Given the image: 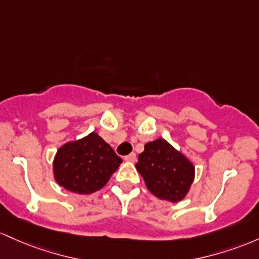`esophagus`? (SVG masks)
<instances>
[{
  "mask_svg": "<svg viewBox=\"0 0 259 259\" xmlns=\"http://www.w3.org/2000/svg\"><path fill=\"white\" fill-rule=\"evenodd\" d=\"M136 159H137V156H136L135 153H131V154H128V155L124 156V160L130 161V162H135Z\"/></svg>",
  "mask_w": 259,
  "mask_h": 259,
  "instance_id": "1",
  "label": "esophagus"
}]
</instances>
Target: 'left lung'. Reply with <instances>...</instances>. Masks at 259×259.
<instances>
[{
    "label": "left lung",
    "mask_w": 259,
    "mask_h": 259,
    "mask_svg": "<svg viewBox=\"0 0 259 259\" xmlns=\"http://www.w3.org/2000/svg\"><path fill=\"white\" fill-rule=\"evenodd\" d=\"M136 168L154 196L174 203L185 198L194 180L192 162L162 138L144 145Z\"/></svg>",
    "instance_id": "8db88e82"
}]
</instances>
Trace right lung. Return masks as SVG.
<instances>
[{
  "label": "right lung",
  "instance_id": "right-lung-1",
  "mask_svg": "<svg viewBox=\"0 0 259 259\" xmlns=\"http://www.w3.org/2000/svg\"><path fill=\"white\" fill-rule=\"evenodd\" d=\"M122 159L98 133L92 132L78 141L59 148L54 159V176L69 192L89 194L101 190Z\"/></svg>",
  "mask_w": 259,
  "mask_h": 259
}]
</instances>
